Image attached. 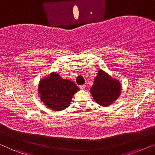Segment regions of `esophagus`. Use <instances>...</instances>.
Segmentation results:
<instances>
[{
    "mask_svg": "<svg viewBox=\"0 0 155 155\" xmlns=\"http://www.w3.org/2000/svg\"><path fill=\"white\" fill-rule=\"evenodd\" d=\"M80 88L81 89V90H84V89L86 88V85H85V84H83V85L80 86Z\"/></svg>",
    "mask_w": 155,
    "mask_h": 155,
    "instance_id": "obj_1",
    "label": "esophagus"
}]
</instances>
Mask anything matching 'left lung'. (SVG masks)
<instances>
[{"instance_id": "1", "label": "left lung", "mask_w": 155, "mask_h": 155, "mask_svg": "<svg viewBox=\"0 0 155 155\" xmlns=\"http://www.w3.org/2000/svg\"><path fill=\"white\" fill-rule=\"evenodd\" d=\"M90 92L96 103L102 107H109L115 102L120 95L121 84L119 80L99 69Z\"/></svg>"}]
</instances>
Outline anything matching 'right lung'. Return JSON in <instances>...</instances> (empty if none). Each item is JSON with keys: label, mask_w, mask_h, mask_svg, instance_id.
Returning <instances> with one entry per match:
<instances>
[{"label": "right lung", "mask_w": 155, "mask_h": 155, "mask_svg": "<svg viewBox=\"0 0 155 155\" xmlns=\"http://www.w3.org/2000/svg\"><path fill=\"white\" fill-rule=\"evenodd\" d=\"M80 88L70 80L63 79L56 72L40 79L38 95L46 107L55 111L68 107L73 95Z\"/></svg>", "instance_id": "add662e5"}]
</instances>
